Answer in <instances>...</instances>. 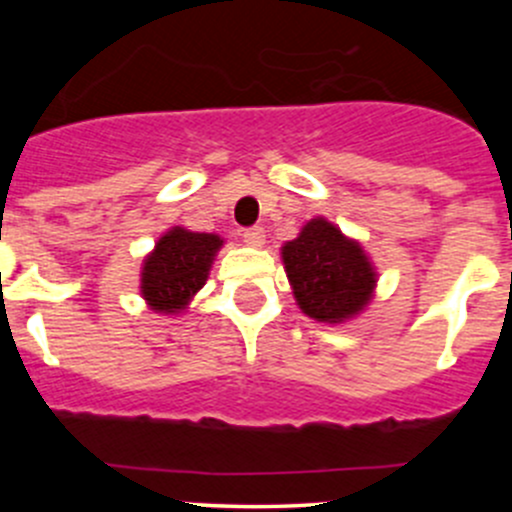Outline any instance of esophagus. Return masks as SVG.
Segmentation results:
<instances>
[{
    "mask_svg": "<svg viewBox=\"0 0 512 512\" xmlns=\"http://www.w3.org/2000/svg\"><path fill=\"white\" fill-rule=\"evenodd\" d=\"M242 237H245V242L250 247H262V245H265V230H262V227H250V230L242 232Z\"/></svg>",
    "mask_w": 512,
    "mask_h": 512,
    "instance_id": "1",
    "label": "esophagus"
}]
</instances>
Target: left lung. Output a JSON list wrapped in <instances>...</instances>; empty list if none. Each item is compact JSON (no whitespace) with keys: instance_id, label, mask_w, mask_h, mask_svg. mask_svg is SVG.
<instances>
[{"instance_id":"obj_1","label":"left lung","mask_w":512,"mask_h":512,"mask_svg":"<svg viewBox=\"0 0 512 512\" xmlns=\"http://www.w3.org/2000/svg\"><path fill=\"white\" fill-rule=\"evenodd\" d=\"M280 255L294 302L309 319L347 324L374 299L379 272L369 252L322 215L307 220Z\"/></svg>"}]
</instances>
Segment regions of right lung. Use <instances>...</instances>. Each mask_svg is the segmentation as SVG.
<instances>
[{
  "mask_svg": "<svg viewBox=\"0 0 512 512\" xmlns=\"http://www.w3.org/2000/svg\"><path fill=\"white\" fill-rule=\"evenodd\" d=\"M225 240L215 232L170 227L143 257L141 297L158 314H183L208 282L210 267Z\"/></svg>",
  "mask_w": 512,
  "mask_h": 512,
  "instance_id": "right-lung-1",
  "label": "right lung"
}]
</instances>
